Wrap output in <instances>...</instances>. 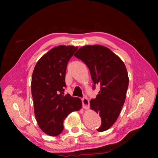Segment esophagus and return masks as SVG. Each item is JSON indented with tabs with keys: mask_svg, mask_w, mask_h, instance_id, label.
Segmentation results:
<instances>
[{
	"mask_svg": "<svg viewBox=\"0 0 158 158\" xmlns=\"http://www.w3.org/2000/svg\"><path fill=\"white\" fill-rule=\"evenodd\" d=\"M82 103H83V107L84 109H88L89 108V102L87 98H82Z\"/></svg>",
	"mask_w": 158,
	"mask_h": 158,
	"instance_id": "esophagus-1",
	"label": "esophagus"
}]
</instances>
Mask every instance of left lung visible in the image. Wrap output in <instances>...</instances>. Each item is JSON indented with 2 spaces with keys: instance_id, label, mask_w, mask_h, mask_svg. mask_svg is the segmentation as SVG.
<instances>
[{
  "instance_id": "8db88e82",
  "label": "left lung",
  "mask_w": 158,
  "mask_h": 158,
  "mask_svg": "<svg viewBox=\"0 0 158 158\" xmlns=\"http://www.w3.org/2000/svg\"><path fill=\"white\" fill-rule=\"evenodd\" d=\"M74 55L87 65L94 86L98 84L101 87L89 106L102 118L97 131H106L115 123L125 102L129 82L125 64L111 49L100 45L83 46Z\"/></svg>"
}]
</instances>
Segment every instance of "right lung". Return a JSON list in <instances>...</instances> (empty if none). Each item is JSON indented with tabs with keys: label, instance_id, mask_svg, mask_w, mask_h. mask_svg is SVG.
<instances>
[{
	"label": "right lung",
	"instance_id": "obj_1",
	"mask_svg": "<svg viewBox=\"0 0 158 158\" xmlns=\"http://www.w3.org/2000/svg\"><path fill=\"white\" fill-rule=\"evenodd\" d=\"M77 49L70 45L54 47L41 57L33 72L31 89L36 121L51 136L59 135L65 118L82 106L80 98L64 95L66 66Z\"/></svg>",
	"mask_w": 158,
	"mask_h": 158
}]
</instances>
